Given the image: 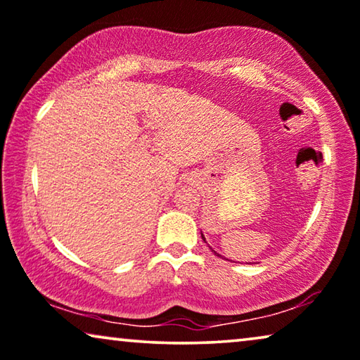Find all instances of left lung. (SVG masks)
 <instances>
[{
    "label": "left lung",
    "mask_w": 360,
    "mask_h": 360,
    "mask_svg": "<svg viewBox=\"0 0 360 360\" xmlns=\"http://www.w3.org/2000/svg\"><path fill=\"white\" fill-rule=\"evenodd\" d=\"M202 238H204V235H202ZM204 241H205V238H204ZM215 255H217V252H215Z\"/></svg>",
    "instance_id": "8db88e82"
}]
</instances>
